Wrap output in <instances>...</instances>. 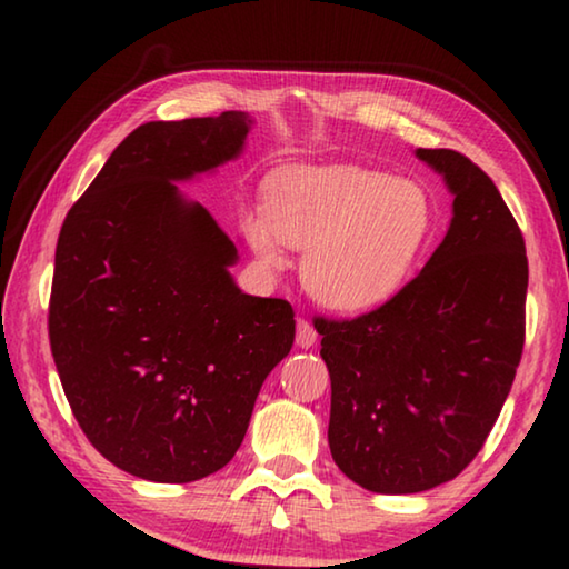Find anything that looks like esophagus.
Segmentation results:
<instances>
[{"label":"esophagus","mask_w":569,"mask_h":569,"mask_svg":"<svg viewBox=\"0 0 569 569\" xmlns=\"http://www.w3.org/2000/svg\"><path fill=\"white\" fill-rule=\"evenodd\" d=\"M316 339H319V333H316L313 326L308 323L306 319H298V323H296V343L301 346V349H311Z\"/></svg>","instance_id":"obj_1"}]
</instances>
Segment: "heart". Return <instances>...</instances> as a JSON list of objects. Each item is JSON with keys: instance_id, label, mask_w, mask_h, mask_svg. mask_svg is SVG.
<instances>
[{"instance_id": "heart-1", "label": "heart", "mask_w": 569, "mask_h": 569, "mask_svg": "<svg viewBox=\"0 0 569 569\" xmlns=\"http://www.w3.org/2000/svg\"><path fill=\"white\" fill-rule=\"evenodd\" d=\"M431 226L435 206L417 182L331 166L278 178L246 236L268 268L288 263V246L306 248V291L336 311H363L407 283Z\"/></svg>"}]
</instances>
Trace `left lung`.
<instances>
[{
	"label": "left lung",
	"mask_w": 569,
	"mask_h": 569,
	"mask_svg": "<svg viewBox=\"0 0 569 569\" xmlns=\"http://www.w3.org/2000/svg\"><path fill=\"white\" fill-rule=\"evenodd\" d=\"M455 203L417 278L356 319L316 316L331 377V457L377 495L455 479L479 455L525 346L527 253L485 170L455 150H417Z\"/></svg>",
	"instance_id": "1"
}]
</instances>
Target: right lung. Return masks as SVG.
I'll return each mask as SVG.
<instances>
[{
    "mask_svg": "<svg viewBox=\"0 0 569 569\" xmlns=\"http://www.w3.org/2000/svg\"><path fill=\"white\" fill-rule=\"evenodd\" d=\"M250 124L243 112L140 124L57 238L50 346L64 397L90 445L140 479L223 469L293 346L291 303L240 291L236 243L176 182L238 158Z\"/></svg>",
    "mask_w": 569,
    "mask_h": 569,
    "instance_id": "obj_1",
    "label": "right lung"
}]
</instances>
